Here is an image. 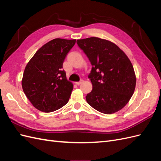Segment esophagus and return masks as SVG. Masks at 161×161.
<instances>
[{"label": "esophagus", "instance_id": "1", "mask_svg": "<svg viewBox=\"0 0 161 161\" xmlns=\"http://www.w3.org/2000/svg\"><path fill=\"white\" fill-rule=\"evenodd\" d=\"M82 82H83V80H80L79 82H75V84H76V85H79L82 84Z\"/></svg>", "mask_w": 161, "mask_h": 161}]
</instances>
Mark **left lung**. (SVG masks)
<instances>
[{
  "label": "left lung",
  "mask_w": 161,
  "mask_h": 161,
  "mask_svg": "<svg viewBox=\"0 0 161 161\" xmlns=\"http://www.w3.org/2000/svg\"><path fill=\"white\" fill-rule=\"evenodd\" d=\"M92 65V89L86 96L92 108L105 114L122 109L132 96L136 75L128 57L114 43L96 37L76 41Z\"/></svg>",
  "instance_id": "obj_1"
}]
</instances>
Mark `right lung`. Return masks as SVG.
<instances>
[{
	"instance_id": "1",
	"label": "right lung",
	"mask_w": 161,
	"mask_h": 161,
	"mask_svg": "<svg viewBox=\"0 0 161 161\" xmlns=\"http://www.w3.org/2000/svg\"><path fill=\"white\" fill-rule=\"evenodd\" d=\"M75 43L76 40L53 39L40 47L27 63L22 88L37 109L49 113L69 101L73 85L66 79L62 65Z\"/></svg>"
}]
</instances>
